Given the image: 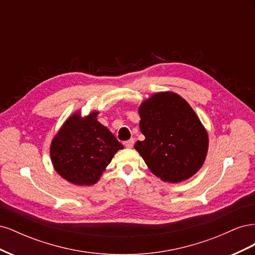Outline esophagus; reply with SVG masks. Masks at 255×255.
I'll list each match as a JSON object with an SVG mask.
<instances>
[{"instance_id":"1","label":"esophagus","mask_w":255,"mask_h":255,"mask_svg":"<svg viewBox=\"0 0 255 255\" xmlns=\"http://www.w3.org/2000/svg\"><path fill=\"white\" fill-rule=\"evenodd\" d=\"M125 145L127 146V148H128V149H130V148H133V145H134V139H133V138H130V139H129V140L126 141Z\"/></svg>"}]
</instances>
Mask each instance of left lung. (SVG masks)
I'll return each instance as SVG.
<instances>
[{
    "label": "left lung",
    "instance_id": "1",
    "mask_svg": "<svg viewBox=\"0 0 255 255\" xmlns=\"http://www.w3.org/2000/svg\"><path fill=\"white\" fill-rule=\"evenodd\" d=\"M144 140L135 149L153 174L169 183L189 179L202 167L208 136L198 116L174 92H158L139 106Z\"/></svg>",
    "mask_w": 255,
    "mask_h": 255
}]
</instances>
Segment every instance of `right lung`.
I'll use <instances>...</instances> for the list:
<instances>
[{
	"instance_id": "obj_1",
	"label": "right lung",
	"mask_w": 255,
	"mask_h": 255,
	"mask_svg": "<svg viewBox=\"0 0 255 255\" xmlns=\"http://www.w3.org/2000/svg\"><path fill=\"white\" fill-rule=\"evenodd\" d=\"M98 112L82 118L74 114L51 143L52 164L59 175L75 185L96 184L118 150L111 130L97 120Z\"/></svg>"
}]
</instances>
